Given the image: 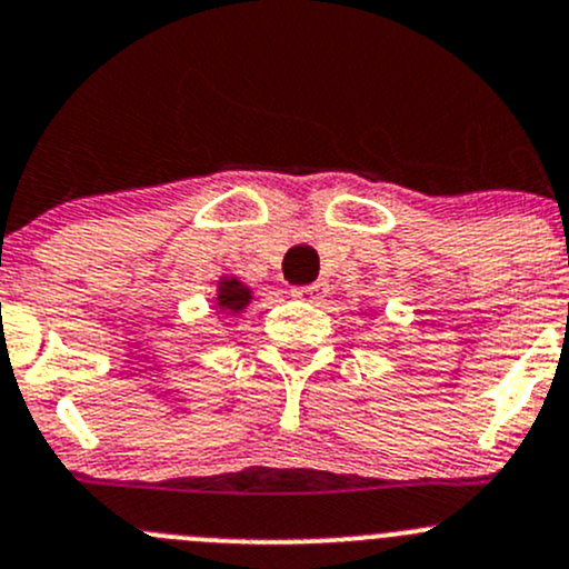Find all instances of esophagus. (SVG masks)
Segmentation results:
<instances>
[{"instance_id":"34e87169","label":"esophagus","mask_w":569,"mask_h":569,"mask_svg":"<svg viewBox=\"0 0 569 569\" xmlns=\"http://www.w3.org/2000/svg\"><path fill=\"white\" fill-rule=\"evenodd\" d=\"M295 297L306 302H319L321 297H327V283L325 280H317V283H308V286H297Z\"/></svg>"}]
</instances>
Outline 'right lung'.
I'll use <instances>...</instances> for the list:
<instances>
[{"instance_id": "right-lung-1", "label": "right lung", "mask_w": 569, "mask_h": 569, "mask_svg": "<svg viewBox=\"0 0 569 569\" xmlns=\"http://www.w3.org/2000/svg\"><path fill=\"white\" fill-rule=\"evenodd\" d=\"M248 302H250V289H244L239 280H222L220 295H217V306H220V311L239 313L244 311Z\"/></svg>"}]
</instances>
